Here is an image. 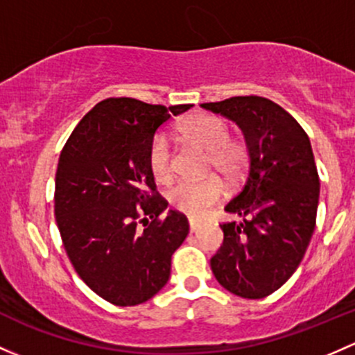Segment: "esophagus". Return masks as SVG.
Wrapping results in <instances>:
<instances>
[{
    "label": "esophagus",
    "instance_id": "obj_1",
    "mask_svg": "<svg viewBox=\"0 0 355 355\" xmlns=\"http://www.w3.org/2000/svg\"><path fill=\"white\" fill-rule=\"evenodd\" d=\"M197 227H199V225H197L196 221H189V230H190V233H196Z\"/></svg>",
    "mask_w": 355,
    "mask_h": 355
}]
</instances>
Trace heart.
Instances as JSON below:
<instances>
[{
  "label": "heart",
  "mask_w": 355,
  "mask_h": 355,
  "mask_svg": "<svg viewBox=\"0 0 355 355\" xmlns=\"http://www.w3.org/2000/svg\"><path fill=\"white\" fill-rule=\"evenodd\" d=\"M180 134L190 144L206 149V170H218L226 180L236 182L248 165V151L243 143L230 137V125L221 117L197 114L182 122ZM148 168L158 184L173 177V153L165 134H156L148 148ZM225 197V184L218 175L200 180H182L166 192L175 211L189 218H202Z\"/></svg>",
  "instance_id": "1"
}]
</instances>
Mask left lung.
Wrapping results in <instances>:
<instances>
[{
	"instance_id": "left-lung-1",
	"label": "left lung",
	"mask_w": 355,
	"mask_h": 355,
	"mask_svg": "<svg viewBox=\"0 0 355 355\" xmlns=\"http://www.w3.org/2000/svg\"><path fill=\"white\" fill-rule=\"evenodd\" d=\"M236 122L248 148V171L225 211L221 248L211 259L218 282L246 300L277 291L296 272L316 225L320 177L311 143L300 122L263 96L202 103Z\"/></svg>"
}]
</instances>
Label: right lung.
I'll list each match as a JSON object with an SVG mask.
<instances>
[{
	"instance_id": "obj_1",
	"label": "right lung",
	"mask_w": 355,
	"mask_h": 355,
	"mask_svg": "<svg viewBox=\"0 0 355 355\" xmlns=\"http://www.w3.org/2000/svg\"><path fill=\"white\" fill-rule=\"evenodd\" d=\"M187 105L107 98L78 122L59 156L54 214L81 281L115 306L151 300L168 282L171 255L189 234L148 168L156 130Z\"/></svg>"
}]
</instances>
